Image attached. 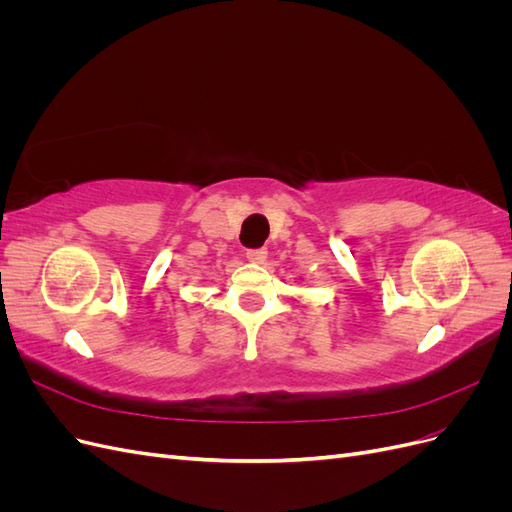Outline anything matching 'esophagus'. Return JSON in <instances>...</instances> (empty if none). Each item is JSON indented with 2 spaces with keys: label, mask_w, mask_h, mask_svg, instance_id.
<instances>
[{
  "label": "esophagus",
  "mask_w": 512,
  "mask_h": 512,
  "mask_svg": "<svg viewBox=\"0 0 512 512\" xmlns=\"http://www.w3.org/2000/svg\"><path fill=\"white\" fill-rule=\"evenodd\" d=\"M245 258L250 260V262H258V265H260V262L267 260V250H265V247H256V250H247V252H245Z\"/></svg>",
  "instance_id": "obj_1"
}]
</instances>
